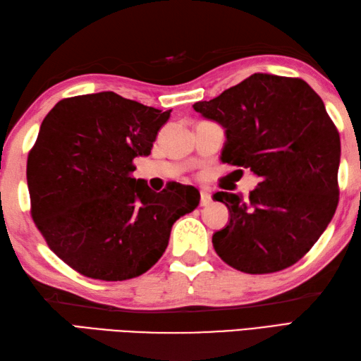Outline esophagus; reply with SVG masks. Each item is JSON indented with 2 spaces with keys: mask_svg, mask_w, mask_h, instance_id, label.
<instances>
[{
  "mask_svg": "<svg viewBox=\"0 0 361 361\" xmlns=\"http://www.w3.org/2000/svg\"><path fill=\"white\" fill-rule=\"evenodd\" d=\"M211 202H212V198H211L209 190L208 189H202L200 190V204L202 206H208Z\"/></svg>",
  "mask_w": 361,
  "mask_h": 361,
  "instance_id": "esophagus-1",
  "label": "esophagus"
}]
</instances>
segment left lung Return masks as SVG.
I'll return each instance as SVG.
<instances>
[{"mask_svg": "<svg viewBox=\"0 0 361 361\" xmlns=\"http://www.w3.org/2000/svg\"><path fill=\"white\" fill-rule=\"evenodd\" d=\"M225 128L221 163L250 169V197L216 192L229 224L212 235L224 262L250 274L281 271L307 252L338 204L340 133L307 82L256 73L194 104Z\"/></svg>", "mask_w": 361, "mask_h": 361, "instance_id": "obj_1", "label": "left lung"}]
</instances>
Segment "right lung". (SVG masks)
Listing matches in <instances>:
<instances>
[{"mask_svg": "<svg viewBox=\"0 0 361 361\" xmlns=\"http://www.w3.org/2000/svg\"><path fill=\"white\" fill-rule=\"evenodd\" d=\"M172 110L113 91L63 99L46 114L27 157L30 214L48 247L91 279L145 273L167 248L172 225L200 192L167 183L161 192L132 176Z\"/></svg>", "mask_w": 361, "mask_h": 361, "instance_id": "1", "label": "right lung"}]
</instances>
